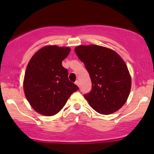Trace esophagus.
Returning a JSON list of instances; mask_svg holds the SVG:
<instances>
[{
	"label": "esophagus",
	"mask_w": 154,
	"mask_h": 154,
	"mask_svg": "<svg viewBox=\"0 0 154 154\" xmlns=\"http://www.w3.org/2000/svg\"><path fill=\"white\" fill-rule=\"evenodd\" d=\"M75 83L76 84V85H77L78 86H79V87H80V83H79V81H75Z\"/></svg>",
	"instance_id": "1"
}]
</instances>
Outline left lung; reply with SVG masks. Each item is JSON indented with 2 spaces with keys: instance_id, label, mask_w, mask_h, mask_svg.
Masks as SVG:
<instances>
[{
  "instance_id": "8db88e82",
  "label": "left lung",
  "mask_w": 154,
  "mask_h": 154,
  "mask_svg": "<svg viewBox=\"0 0 154 154\" xmlns=\"http://www.w3.org/2000/svg\"><path fill=\"white\" fill-rule=\"evenodd\" d=\"M92 81L84 97L94 110L108 115L121 109L129 96L131 78L125 63L113 50L96 45L75 48Z\"/></svg>"
}]
</instances>
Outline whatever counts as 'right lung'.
<instances>
[{
	"label": "right lung",
	"mask_w": 154,
	"mask_h": 154,
	"mask_svg": "<svg viewBox=\"0 0 154 154\" xmlns=\"http://www.w3.org/2000/svg\"><path fill=\"white\" fill-rule=\"evenodd\" d=\"M69 48L56 45L40 49L29 61L24 75L25 96L38 113L53 116L79 89L68 78V70L62 62L69 55Z\"/></svg>",
	"instance_id": "1"
}]
</instances>
